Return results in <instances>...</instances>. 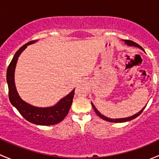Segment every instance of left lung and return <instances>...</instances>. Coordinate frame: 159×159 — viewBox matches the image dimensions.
I'll list each match as a JSON object with an SVG mask.
<instances>
[{
    "label": "left lung",
    "mask_w": 159,
    "mask_h": 159,
    "mask_svg": "<svg viewBox=\"0 0 159 159\" xmlns=\"http://www.w3.org/2000/svg\"><path fill=\"white\" fill-rule=\"evenodd\" d=\"M125 43L128 44V45H130V46H135V47H139V48H142V49L144 51V49L142 48L141 47V46L139 45V44H138L137 43L134 42V41H129V40H125ZM91 105H92V107H93V108H94V111H95V113L97 114V115H98V116L100 117L101 118H102V119L105 120V121H110V122H125V121H131V120L134 119V118H137V117L139 116V115H140L141 114H142V112L143 111V110L145 109V107H144L143 109L141 110L139 112V113L135 114V115H132V116H131V117H129V118H116V119H112V118H107V117L104 116L103 115H102V114H101L100 112L98 111L96 109V108L94 106V105H93L92 103H91Z\"/></svg>",
    "instance_id": "8db88e82"
}]
</instances>
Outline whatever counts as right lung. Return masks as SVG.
I'll return each mask as SVG.
<instances>
[{
  "label": "right lung",
  "instance_id": "add662e5",
  "mask_svg": "<svg viewBox=\"0 0 159 159\" xmlns=\"http://www.w3.org/2000/svg\"><path fill=\"white\" fill-rule=\"evenodd\" d=\"M35 41H29L20 47L15 53L10 65H8L7 70V82L8 85L9 100L12 105L17 108L27 121L39 125H52L61 122L68 115L72 104L75 90L62 98L57 105L50 108H37L21 100L17 94L14 84V69L20 53L26 48L28 44H33Z\"/></svg>",
  "mask_w": 159,
  "mask_h": 159
}]
</instances>
